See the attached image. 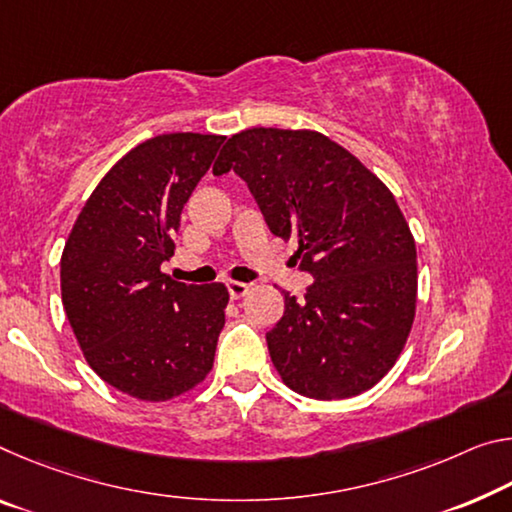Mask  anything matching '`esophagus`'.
<instances>
[{"label": "esophagus", "instance_id": "34e87169", "mask_svg": "<svg viewBox=\"0 0 512 512\" xmlns=\"http://www.w3.org/2000/svg\"><path fill=\"white\" fill-rule=\"evenodd\" d=\"M248 289H250V285H246V282H227V291H230V298H241V296H246L248 294Z\"/></svg>", "mask_w": 512, "mask_h": 512}]
</instances>
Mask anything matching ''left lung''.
<instances>
[{"instance_id":"1","label":"left lung","mask_w":512,"mask_h":512,"mask_svg":"<svg viewBox=\"0 0 512 512\" xmlns=\"http://www.w3.org/2000/svg\"><path fill=\"white\" fill-rule=\"evenodd\" d=\"M234 170L275 237L298 239L305 298L285 294L266 332L294 392L351 399L394 367L417 303V250L392 191L342 145L312 129L234 134L214 175Z\"/></svg>"}]
</instances>
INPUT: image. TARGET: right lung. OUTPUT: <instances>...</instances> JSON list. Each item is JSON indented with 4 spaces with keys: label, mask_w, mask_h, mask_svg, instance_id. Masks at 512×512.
I'll list each match as a JSON object with an SVG mask.
<instances>
[{
    "label": "right lung",
    "mask_w": 512,
    "mask_h": 512,
    "mask_svg": "<svg viewBox=\"0 0 512 512\" xmlns=\"http://www.w3.org/2000/svg\"><path fill=\"white\" fill-rule=\"evenodd\" d=\"M225 136L161 134L129 150L86 200L61 257V296L86 362L134 399L205 380L225 326V285L161 273L193 189Z\"/></svg>",
    "instance_id": "1"
}]
</instances>
